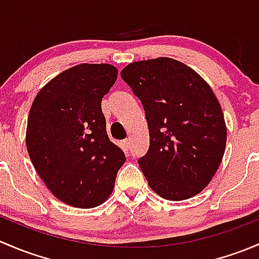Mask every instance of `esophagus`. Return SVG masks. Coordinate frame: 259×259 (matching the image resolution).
Masks as SVG:
<instances>
[{"label": "esophagus", "mask_w": 259, "mask_h": 259, "mask_svg": "<svg viewBox=\"0 0 259 259\" xmlns=\"http://www.w3.org/2000/svg\"><path fill=\"white\" fill-rule=\"evenodd\" d=\"M121 145H122V148L125 149V150H127V149L130 148V140H129V139L122 140V142H121Z\"/></svg>", "instance_id": "obj_1"}]
</instances>
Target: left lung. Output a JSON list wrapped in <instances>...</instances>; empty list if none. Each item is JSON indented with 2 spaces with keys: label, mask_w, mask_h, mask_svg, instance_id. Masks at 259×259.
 <instances>
[{
  "label": "left lung",
  "mask_w": 259,
  "mask_h": 259,
  "mask_svg": "<svg viewBox=\"0 0 259 259\" xmlns=\"http://www.w3.org/2000/svg\"><path fill=\"white\" fill-rule=\"evenodd\" d=\"M121 77L145 110L150 144L139 166L149 187L168 200L199 194L218 170L227 143L224 115L210 86L169 57L132 62Z\"/></svg>",
  "instance_id": "left-lung-1"
}]
</instances>
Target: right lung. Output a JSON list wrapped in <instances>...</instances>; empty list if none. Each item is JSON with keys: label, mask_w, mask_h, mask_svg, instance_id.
Masks as SVG:
<instances>
[{"label": "right lung", "mask_w": 259, "mask_h": 259, "mask_svg": "<svg viewBox=\"0 0 259 259\" xmlns=\"http://www.w3.org/2000/svg\"><path fill=\"white\" fill-rule=\"evenodd\" d=\"M116 77L110 64L76 65L50 80L31 105L28 155L50 192L71 207L103 204L126 160L109 139L101 111Z\"/></svg>", "instance_id": "1"}]
</instances>
